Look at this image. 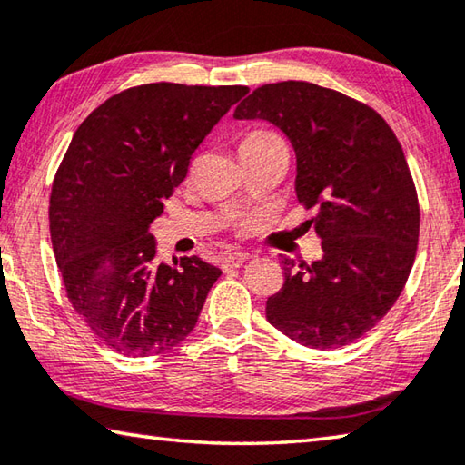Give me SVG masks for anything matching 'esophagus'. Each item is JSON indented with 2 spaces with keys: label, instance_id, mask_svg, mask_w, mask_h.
<instances>
[{
  "label": "esophagus",
  "instance_id": "obj_1",
  "mask_svg": "<svg viewBox=\"0 0 465 465\" xmlns=\"http://www.w3.org/2000/svg\"><path fill=\"white\" fill-rule=\"evenodd\" d=\"M246 260H248V254H230V256H225V258L222 260V268H223V270L240 268Z\"/></svg>",
  "mask_w": 465,
  "mask_h": 465
}]
</instances>
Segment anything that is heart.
I'll use <instances>...</instances> for the list:
<instances>
[{"label":"heart","mask_w":465,"mask_h":465,"mask_svg":"<svg viewBox=\"0 0 465 465\" xmlns=\"http://www.w3.org/2000/svg\"><path fill=\"white\" fill-rule=\"evenodd\" d=\"M256 136H260V134H256ZM250 138H252V136H250Z\"/></svg>","instance_id":"b5f03b06"}]
</instances>
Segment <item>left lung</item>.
<instances>
[{
    "label": "left lung",
    "mask_w": 465,
    "mask_h": 465,
    "mask_svg": "<svg viewBox=\"0 0 465 465\" xmlns=\"http://www.w3.org/2000/svg\"><path fill=\"white\" fill-rule=\"evenodd\" d=\"M233 117L272 124L291 142L294 191L315 209L323 250L309 266L282 256L268 323L315 350L356 341L399 299L417 254L419 201L399 140L374 109L305 81L258 87Z\"/></svg>",
    "instance_id": "1"
}]
</instances>
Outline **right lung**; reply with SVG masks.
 Wrapping results in <instances>:
<instances>
[{"instance_id":"1","label":"right lung","mask_w":465,"mask_h":465,"mask_svg":"<svg viewBox=\"0 0 465 465\" xmlns=\"http://www.w3.org/2000/svg\"><path fill=\"white\" fill-rule=\"evenodd\" d=\"M250 89L152 83L117 93L71 140L50 195V240L71 305L117 353L173 350L195 329L222 270L158 264L150 223L193 152Z\"/></svg>"}]
</instances>
